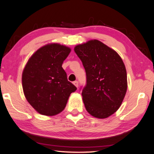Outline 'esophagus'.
<instances>
[{"label":"esophagus","mask_w":154,"mask_h":154,"mask_svg":"<svg viewBox=\"0 0 154 154\" xmlns=\"http://www.w3.org/2000/svg\"><path fill=\"white\" fill-rule=\"evenodd\" d=\"M73 84H74L77 88H78V86H79V82H78L77 81H75V82H73Z\"/></svg>","instance_id":"obj_1"}]
</instances>
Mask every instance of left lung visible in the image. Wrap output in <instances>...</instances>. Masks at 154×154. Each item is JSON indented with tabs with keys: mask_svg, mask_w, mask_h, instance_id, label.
<instances>
[{
	"mask_svg": "<svg viewBox=\"0 0 154 154\" xmlns=\"http://www.w3.org/2000/svg\"><path fill=\"white\" fill-rule=\"evenodd\" d=\"M75 51L86 73L82 93L85 109L95 118H108L119 108L127 90L126 70L121 57L98 40L77 45Z\"/></svg>",
	"mask_w": 154,
	"mask_h": 154,
	"instance_id": "8db88e82",
	"label": "left lung"
}]
</instances>
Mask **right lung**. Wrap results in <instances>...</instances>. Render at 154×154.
I'll list each match as a JSON object with an SVG mask.
<instances>
[{
	"mask_svg": "<svg viewBox=\"0 0 154 154\" xmlns=\"http://www.w3.org/2000/svg\"><path fill=\"white\" fill-rule=\"evenodd\" d=\"M71 49L49 44L38 49L22 73V87L30 105L44 116H55L64 110L70 94L77 88L69 82L62 67Z\"/></svg>",
	"mask_w": 154,
	"mask_h": 154,
	"instance_id": "obj_1",
	"label": "right lung"
}]
</instances>
